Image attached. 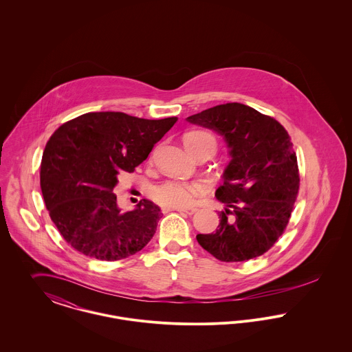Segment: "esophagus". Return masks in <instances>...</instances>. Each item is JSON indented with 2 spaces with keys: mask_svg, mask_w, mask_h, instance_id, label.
<instances>
[{
  "mask_svg": "<svg viewBox=\"0 0 352 352\" xmlns=\"http://www.w3.org/2000/svg\"><path fill=\"white\" fill-rule=\"evenodd\" d=\"M173 210L178 211V212H184V214H187V215H192V214H195L198 211V208H195V207H192V208H173Z\"/></svg>",
  "mask_w": 352,
  "mask_h": 352,
  "instance_id": "esophagus-1",
  "label": "esophagus"
}]
</instances>
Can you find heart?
<instances>
[{
    "label": "heart",
    "instance_id": "b5f03b06",
    "mask_svg": "<svg viewBox=\"0 0 352 352\" xmlns=\"http://www.w3.org/2000/svg\"><path fill=\"white\" fill-rule=\"evenodd\" d=\"M206 138L215 140L208 132L194 131L184 135V144L187 149L191 151L199 141ZM206 184L203 182H184L178 179H171L155 186L153 188V198L164 206L184 208L192 206L197 195L201 194Z\"/></svg>",
    "mask_w": 352,
    "mask_h": 352
}]
</instances>
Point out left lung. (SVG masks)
Returning a JSON list of instances; mask_svg holds the SVG:
<instances>
[{"label":"left lung","mask_w":352,"mask_h":352,"mask_svg":"<svg viewBox=\"0 0 352 352\" xmlns=\"http://www.w3.org/2000/svg\"><path fill=\"white\" fill-rule=\"evenodd\" d=\"M223 135L230 164L215 197L226 204L212 234L197 240L220 261H247L273 247L293 211L300 188L297 155L284 126L240 102H227L186 118Z\"/></svg>","instance_id":"1"}]
</instances>
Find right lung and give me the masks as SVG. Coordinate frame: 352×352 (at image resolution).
Here are the masks:
<instances>
[{
    "mask_svg": "<svg viewBox=\"0 0 352 352\" xmlns=\"http://www.w3.org/2000/svg\"><path fill=\"white\" fill-rule=\"evenodd\" d=\"M177 120L89 112L54 132L42 157L41 190L51 220L72 248L116 261L151 241L161 208L142 199L132 211L121 212L113 188L120 175L148 158Z\"/></svg>",
    "mask_w": 352,
    "mask_h": 352,
    "instance_id": "obj_1",
    "label": "right lung"
}]
</instances>
